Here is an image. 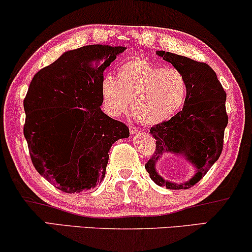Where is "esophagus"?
<instances>
[{"mask_svg":"<svg viewBox=\"0 0 252 252\" xmlns=\"http://www.w3.org/2000/svg\"><path fill=\"white\" fill-rule=\"evenodd\" d=\"M129 130H130V133L131 134H136V133H140L143 129L141 127H138V126H129Z\"/></svg>","mask_w":252,"mask_h":252,"instance_id":"esophagus-1","label":"esophagus"}]
</instances>
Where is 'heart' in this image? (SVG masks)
<instances>
[{
	"mask_svg": "<svg viewBox=\"0 0 252 252\" xmlns=\"http://www.w3.org/2000/svg\"><path fill=\"white\" fill-rule=\"evenodd\" d=\"M100 91L109 114L126 112L131 101L138 121L158 125L182 109L189 94V81L177 67H163L134 57L121 63L116 77H102Z\"/></svg>",
	"mask_w": 252,
	"mask_h": 252,
	"instance_id": "obj_1",
	"label": "heart"
}]
</instances>
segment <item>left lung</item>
Masks as SVG:
<instances>
[{"instance_id": "obj_1", "label": "left lung", "mask_w": 252, "mask_h": 252, "mask_svg": "<svg viewBox=\"0 0 252 252\" xmlns=\"http://www.w3.org/2000/svg\"><path fill=\"white\" fill-rule=\"evenodd\" d=\"M157 54L185 74L189 94L182 111L169 121L151 127L150 132L157 139V148L145 168L157 185L168 189H187L203 178L221 154L225 127L228 123L226 92L208 63L171 52L157 51ZM165 153L183 155L196 166V175L182 184L165 181L156 170L157 161Z\"/></svg>"}]
</instances>
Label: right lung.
<instances>
[{
    "label": "right lung",
    "mask_w": 252,
    "mask_h": 252,
    "mask_svg": "<svg viewBox=\"0 0 252 252\" xmlns=\"http://www.w3.org/2000/svg\"><path fill=\"white\" fill-rule=\"evenodd\" d=\"M126 47L86 45L35 74L24 99V136L34 168L65 193H86L104 179L108 152L129 127L101 111L104 70Z\"/></svg>",
    "instance_id": "right-lung-1"
}]
</instances>
